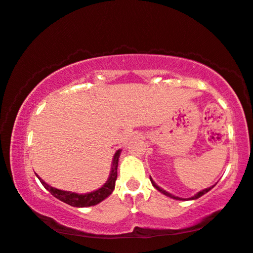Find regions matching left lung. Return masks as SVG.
Listing matches in <instances>:
<instances>
[{
    "instance_id": "obj_1",
    "label": "left lung",
    "mask_w": 253,
    "mask_h": 253,
    "mask_svg": "<svg viewBox=\"0 0 253 253\" xmlns=\"http://www.w3.org/2000/svg\"><path fill=\"white\" fill-rule=\"evenodd\" d=\"M150 181H151V184H153V186L156 188L157 191H160L161 193H163V194H166V195H168V197H170V198H172V199H176V200H194V199H198V198H200L201 195H204L205 193H207L208 191H211V188H213V186L211 187H208V188H205V190H203V191H200V192H198L197 194L194 195V197H191V198H188V199H183V198H178V197H174V195H172L171 193H169V192H167V191H164L163 188H161L160 186H158V185H156V183H155V181L151 179V177H150Z\"/></svg>"
}]
</instances>
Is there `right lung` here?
<instances>
[{
  "instance_id": "1",
  "label": "right lung",
  "mask_w": 253,
  "mask_h": 253,
  "mask_svg": "<svg viewBox=\"0 0 253 253\" xmlns=\"http://www.w3.org/2000/svg\"><path fill=\"white\" fill-rule=\"evenodd\" d=\"M119 156H120V150H118L113 156V162H112V168H111L110 177L105 184L103 185V187L98 188V190L90 192V193L86 194H79L74 193V192L69 191H62L58 190V188L49 186L48 184H46L42 178H39V180L42 181L43 187L46 188L47 191L49 192L50 194L54 195L56 199L63 201V203L70 205L73 207H90L95 206V205L99 204L100 201L106 199L109 195L112 193L114 190V186H116V180H117V170H118V162H119Z\"/></svg>"
}]
</instances>
